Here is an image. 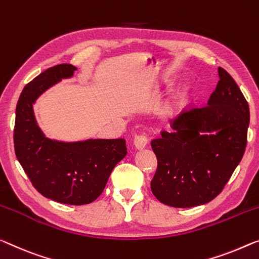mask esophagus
<instances>
[{
  "mask_svg": "<svg viewBox=\"0 0 259 259\" xmlns=\"http://www.w3.org/2000/svg\"><path fill=\"white\" fill-rule=\"evenodd\" d=\"M148 143V139L145 134H135L133 139V145L137 149H143Z\"/></svg>",
  "mask_w": 259,
  "mask_h": 259,
  "instance_id": "obj_1",
  "label": "esophagus"
}]
</instances>
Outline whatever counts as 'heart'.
<instances>
[{"label": "heart", "mask_w": 259, "mask_h": 259, "mask_svg": "<svg viewBox=\"0 0 259 259\" xmlns=\"http://www.w3.org/2000/svg\"><path fill=\"white\" fill-rule=\"evenodd\" d=\"M178 101H180V98L176 97V98H174L171 102H169L168 104H165L164 106H163L157 113V120L161 122H166V121L171 120V119L175 117V114H176Z\"/></svg>", "instance_id": "1"}]
</instances>
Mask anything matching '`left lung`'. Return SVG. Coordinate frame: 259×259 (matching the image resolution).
I'll list each match as a JSON object with an SVG mask.
<instances>
[{"instance_id": "8db88e82", "label": "left lung", "mask_w": 259, "mask_h": 259, "mask_svg": "<svg viewBox=\"0 0 259 259\" xmlns=\"http://www.w3.org/2000/svg\"><path fill=\"white\" fill-rule=\"evenodd\" d=\"M217 88L207 104L182 113L174 132L152 141L157 169L150 182L164 205L189 208L213 200L243 157L250 112L243 94L219 67Z\"/></svg>"}]
</instances>
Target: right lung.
<instances>
[{
    "label": "right lung",
    "mask_w": 259,
    "mask_h": 259,
    "mask_svg": "<svg viewBox=\"0 0 259 259\" xmlns=\"http://www.w3.org/2000/svg\"><path fill=\"white\" fill-rule=\"evenodd\" d=\"M76 69L61 63L24 87L16 106L14 143L17 160L39 193L61 204L85 205L101 196L113 168L126 156L125 140H52L39 128L33 113L37 98Z\"/></svg>",
    "instance_id": "right-lung-1"
}]
</instances>
